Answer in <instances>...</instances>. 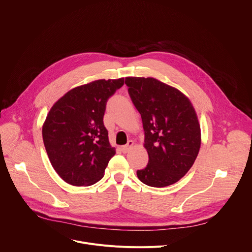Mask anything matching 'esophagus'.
I'll list each match as a JSON object with an SVG mask.
<instances>
[{
	"label": "esophagus",
	"instance_id": "34e87169",
	"mask_svg": "<svg viewBox=\"0 0 252 252\" xmlns=\"http://www.w3.org/2000/svg\"><path fill=\"white\" fill-rule=\"evenodd\" d=\"M132 146H133V141H132V140H128L126 146L121 147V150H122V152H123L124 154H126V153H127V152L130 150V148H131Z\"/></svg>",
	"mask_w": 252,
	"mask_h": 252
}]
</instances>
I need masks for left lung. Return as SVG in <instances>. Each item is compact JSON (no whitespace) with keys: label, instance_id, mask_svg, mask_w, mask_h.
<instances>
[{"label":"left lung","instance_id":"8db88e82","mask_svg":"<svg viewBox=\"0 0 252 252\" xmlns=\"http://www.w3.org/2000/svg\"><path fill=\"white\" fill-rule=\"evenodd\" d=\"M145 130L148 165L136 171L149 187L178 182L192 166L200 148V126L189 99L154 78H126Z\"/></svg>","mask_w":252,"mask_h":252}]
</instances>
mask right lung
<instances>
[{"instance_id": "add662e5", "label": "right lung", "mask_w": 252, "mask_h": 252, "mask_svg": "<svg viewBox=\"0 0 252 252\" xmlns=\"http://www.w3.org/2000/svg\"><path fill=\"white\" fill-rule=\"evenodd\" d=\"M125 79L98 80L75 88L51 109L43 126L44 145L57 173L71 186H92L102 178L116 155L103 125L105 106Z\"/></svg>"}]
</instances>
